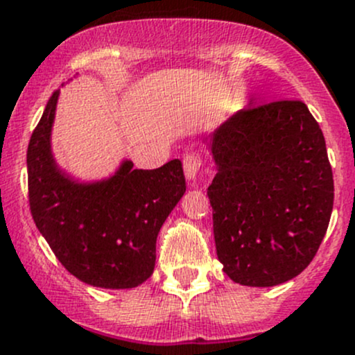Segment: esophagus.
I'll return each instance as SVG.
<instances>
[{
  "mask_svg": "<svg viewBox=\"0 0 355 355\" xmlns=\"http://www.w3.org/2000/svg\"><path fill=\"white\" fill-rule=\"evenodd\" d=\"M200 166H202V158L196 153H187L184 156V171L187 180H196L197 173H199Z\"/></svg>",
  "mask_w": 355,
  "mask_h": 355,
  "instance_id": "1",
  "label": "esophagus"
}]
</instances>
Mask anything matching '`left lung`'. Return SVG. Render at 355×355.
<instances>
[{
	"instance_id": "left-lung-1",
	"label": "left lung",
	"mask_w": 355,
	"mask_h": 355,
	"mask_svg": "<svg viewBox=\"0 0 355 355\" xmlns=\"http://www.w3.org/2000/svg\"><path fill=\"white\" fill-rule=\"evenodd\" d=\"M216 252L231 281L270 287L300 275L327 233L334 173L300 100L248 105L211 134Z\"/></svg>"
}]
</instances>
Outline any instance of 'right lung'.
I'll list each match as a JSON object with an SVG mask.
<instances>
[{
	"label": "right lung",
	"mask_w": 355,
	"mask_h": 355,
	"mask_svg": "<svg viewBox=\"0 0 355 355\" xmlns=\"http://www.w3.org/2000/svg\"><path fill=\"white\" fill-rule=\"evenodd\" d=\"M59 89L52 93L27 149L28 202L35 226L69 274L103 289H130L151 277L156 238L185 193L180 159L134 170L124 159L114 175L78 182L51 149Z\"/></svg>",
	"instance_id": "1"
}]
</instances>
